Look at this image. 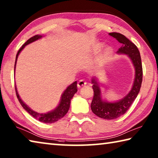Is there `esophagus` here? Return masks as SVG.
Listing matches in <instances>:
<instances>
[{"mask_svg": "<svg viewBox=\"0 0 158 158\" xmlns=\"http://www.w3.org/2000/svg\"><path fill=\"white\" fill-rule=\"evenodd\" d=\"M85 84H86V82H85L84 80H80V81L78 82V84H77V86H78L79 89H80V88H81L82 86H84V85H85Z\"/></svg>", "mask_w": 158, "mask_h": 158, "instance_id": "34e87169", "label": "esophagus"}]
</instances>
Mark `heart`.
Masks as SVG:
<instances>
[{"label":"heart","instance_id":"heart-1","mask_svg":"<svg viewBox=\"0 0 158 158\" xmlns=\"http://www.w3.org/2000/svg\"><path fill=\"white\" fill-rule=\"evenodd\" d=\"M100 47H101V44H98V49H100ZM110 55H111V49H107L106 50V52L103 53L102 56V61H105L106 60H107L108 58L110 57Z\"/></svg>","mask_w":158,"mask_h":158}]
</instances>
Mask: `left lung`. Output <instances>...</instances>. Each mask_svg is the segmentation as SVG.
<instances>
[{
  "label": "left lung",
  "instance_id": "obj_1",
  "mask_svg": "<svg viewBox=\"0 0 158 158\" xmlns=\"http://www.w3.org/2000/svg\"><path fill=\"white\" fill-rule=\"evenodd\" d=\"M109 35L122 44L121 47L119 48L117 52L128 55L135 68V79L132 89L123 99L116 102H107L102 100L101 90L98 81H96V79L93 78L92 79L94 95L90 105L91 110L96 116L102 118L112 120L116 119L126 113L137 97L142 82L143 69L140 53L137 46L121 33L114 32L110 33Z\"/></svg>",
  "mask_w": 158,
  "mask_h": 158
}]
</instances>
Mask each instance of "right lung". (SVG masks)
<instances>
[{"label": "right lung", "instance_id": "obj_1", "mask_svg": "<svg viewBox=\"0 0 158 158\" xmlns=\"http://www.w3.org/2000/svg\"><path fill=\"white\" fill-rule=\"evenodd\" d=\"M40 37H42L41 35H36L31 37L30 39L28 40L22 45V47H21L19 49V50L18 51L17 56H16L15 69L16 66V63H17V60L18 56L21 52V51L22 50L23 48L25 47V46H26V45L37 40L40 39ZM15 91H16V95H17V97L18 98V100L20 102L21 105L23 106V108L29 114H31L32 116L34 117L35 118H36L37 120H38L39 121L45 123H54L56 121H58L59 119L62 118L65 116L67 113H68L69 106H70L71 99L73 98L74 95L75 94L77 91V81H74L70 85H69L63 93L60 104L58 105V106L53 111L51 112H48L47 114L37 113V112H35L32 110V109L29 108L25 103H23V102L21 100L19 95L18 94L16 85H15Z\"/></svg>", "mask_w": 158, "mask_h": 158}]
</instances>
